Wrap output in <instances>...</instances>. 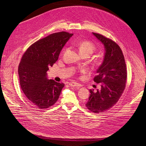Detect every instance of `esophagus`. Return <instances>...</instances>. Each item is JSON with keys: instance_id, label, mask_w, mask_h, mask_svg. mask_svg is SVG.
Instances as JSON below:
<instances>
[{"instance_id": "esophagus-1", "label": "esophagus", "mask_w": 146, "mask_h": 146, "mask_svg": "<svg viewBox=\"0 0 146 146\" xmlns=\"http://www.w3.org/2000/svg\"><path fill=\"white\" fill-rule=\"evenodd\" d=\"M70 87H80L81 86V84H78L77 82H70L69 83V84Z\"/></svg>"}]
</instances>
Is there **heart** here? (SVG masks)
I'll return each mask as SVG.
<instances>
[{"instance_id":"obj_1","label":"heart","mask_w":146,"mask_h":146,"mask_svg":"<svg viewBox=\"0 0 146 146\" xmlns=\"http://www.w3.org/2000/svg\"><path fill=\"white\" fill-rule=\"evenodd\" d=\"M81 54H87L91 55L95 50L96 46L90 41L84 40L80 41L76 44Z\"/></svg>"}]
</instances>
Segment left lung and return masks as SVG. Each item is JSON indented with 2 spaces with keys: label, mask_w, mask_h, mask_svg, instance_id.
<instances>
[{
  "label": "left lung",
  "mask_w": 146,
  "mask_h": 146,
  "mask_svg": "<svg viewBox=\"0 0 146 146\" xmlns=\"http://www.w3.org/2000/svg\"><path fill=\"white\" fill-rule=\"evenodd\" d=\"M105 46L106 52L102 64L96 71L94 81L100 83L101 89L90 90L87 109L95 113H103L114 106L125 88L127 70L119 46L110 38L92 33Z\"/></svg>",
  "instance_id": "1"
}]
</instances>
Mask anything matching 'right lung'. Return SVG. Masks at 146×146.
I'll return each instance as SVG.
<instances>
[{"label": "right lung", "instance_id": "right-lung-1", "mask_svg": "<svg viewBox=\"0 0 146 146\" xmlns=\"http://www.w3.org/2000/svg\"><path fill=\"white\" fill-rule=\"evenodd\" d=\"M73 34L52 33L38 40L25 51L18 66L19 84L28 100L38 109H47L58 100L64 83L48 80L46 72Z\"/></svg>", "mask_w": 146, "mask_h": 146}]
</instances>
